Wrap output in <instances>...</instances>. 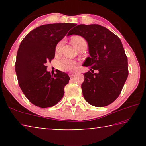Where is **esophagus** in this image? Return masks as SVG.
Returning a JSON list of instances; mask_svg holds the SVG:
<instances>
[{"instance_id": "esophagus-1", "label": "esophagus", "mask_w": 146, "mask_h": 146, "mask_svg": "<svg viewBox=\"0 0 146 146\" xmlns=\"http://www.w3.org/2000/svg\"><path fill=\"white\" fill-rule=\"evenodd\" d=\"M74 75H75V74L73 73H69V76H70V78H73V76H74Z\"/></svg>"}]
</instances>
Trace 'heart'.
I'll return each instance as SVG.
<instances>
[{
	"instance_id": "heart-1",
	"label": "heart",
	"mask_w": 146,
	"mask_h": 146,
	"mask_svg": "<svg viewBox=\"0 0 146 146\" xmlns=\"http://www.w3.org/2000/svg\"><path fill=\"white\" fill-rule=\"evenodd\" d=\"M71 42L76 48L79 49L84 45L87 44L84 38L80 36H74L71 38ZM64 45V40H60L56 44L55 46V53L59 55L61 53L62 49ZM77 62L76 61L71 60L68 58H63L58 62V68L63 71H72L76 68Z\"/></svg>"
}]
</instances>
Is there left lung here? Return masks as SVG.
Instances as JSON below:
<instances>
[{
    "mask_svg": "<svg viewBox=\"0 0 146 146\" xmlns=\"http://www.w3.org/2000/svg\"><path fill=\"white\" fill-rule=\"evenodd\" d=\"M78 35L87 41L90 57L83 66H91L84 74L81 85L84 99L96 107H104L114 102L122 91L127 80V57L120 38L113 32L98 24H75L68 35Z\"/></svg>",
    "mask_w": 146,
    "mask_h": 146,
    "instance_id": "obj_1",
    "label": "left lung"
}]
</instances>
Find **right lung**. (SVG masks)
Returning a JSON list of instances; mask_svg holds the SVG:
<instances>
[{"label": "right lung", "mask_w": 146, "mask_h": 146, "mask_svg": "<svg viewBox=\"0 0 146 146\" xmlns=\"http://www.w3.org/2000/svg\"><path fill=\"white\" fill-rule=\"evenodd\" d=\"M75 24L42 25L27 35L20 44L15 71L20 88L29 102L40 108L56 104L69 83L67 73L56 70L51 75L46 63L55 57V46Z\"/></svg>", "instance_id": "add662e5"}]
</instances>
